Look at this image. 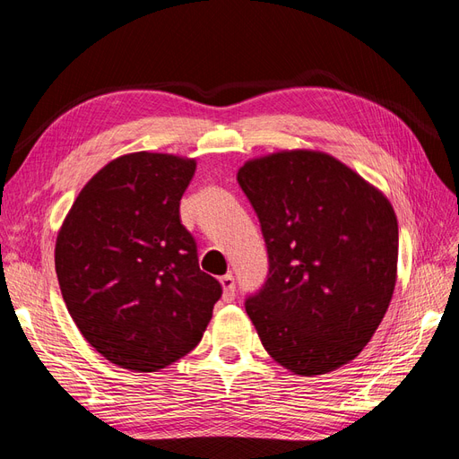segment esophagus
I'll list each match as a JSON object with an SVG mask.
<instances>
[{"instance_id": "esophagus-1", "label": "esophagus", "mask_w": 459, "mask_h": 459, "mask_svg": "<svg viewBox=\"0 0 459 459\" xmlns=\"http://www.w3.org/2000/svg\"><path fill=\"white\" fill-rule=\"evenodd\" d=\"M220 285L224 289V300H233L235 297V280L231 273H226L220 277Z\"/></svg>"}]
</instances>
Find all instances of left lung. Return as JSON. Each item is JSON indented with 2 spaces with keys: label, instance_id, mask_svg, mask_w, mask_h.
<instances>
[{
  "label": "left lung",
  "instance_id": "1",
  "mask_svg": "<svg viewBox=\"0 0 459 459\" xmlns=\"http://www.w3.org/2000/svg\"><path fill=\"white\" fill-rule=\"evenodd\" d=\"M238 182L268 247V280L245 304L264 349L302 377L349 364L394 293L391 201L335 157L310 149L247 160Z\"/></svg>",
  "mask_w": 459,
  "mask_h": 459
}]
</instances>
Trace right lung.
I'll return each instance as SVG.
<instances>
[{
	"label": "right lung",
	"mask_w": 459,
	"mask_h": 459,
	"mask_svg": "<svg viewBox=\"0 0 459 459\" xmlns=\"http://www.w3.org/2000/svg\"><path fill=\"white\" fill-rule=\"evenodd\" d=\"M197 160L128 152L82 187L55 243L66 310L93 349L157 371L199 344L221 285L199 268L179 201Z\"/></svg>",
	"instance_id": "right-lung-1"
}]
</instances>
